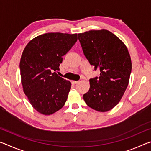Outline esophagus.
I'll return each mask as SVG.
<instances>
[{"label":"esophagus","instance_id":"esophagus-1","mask_svg":"<svg viewBox=\"0 0 151 151\" xmlns=\"http://www.w3.org/2000/svg\"><path fill=\"white\" fill-rule=\"evenodd\" d=\"M79 81H71V83H72V84L73 85H75V84H76V83H78Z\"/></svg>","mask_w":151,"mask_h":151}]
</instances>
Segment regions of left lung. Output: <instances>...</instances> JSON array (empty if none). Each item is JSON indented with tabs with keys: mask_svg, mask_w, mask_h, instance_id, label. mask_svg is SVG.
Masks as SVG:
<instances>
[{
	"mask_svg": "<svg viewBox=\"0 0 151 151\" xmlns=\"http://www.w3.org/2000/svg\"><path fill=\"white\" fill-rule=\"evenodd\" d=\"M78 38L85 57L100 76L89 80L90 88L83 95L86 104L95 111L106 112L121 101L129 85L132 69L126 46L107 30L79 33Z\"/></svg>",
	"mask_w": 151,
	"mask_h": 151,
	"instance_id": "8db88e82",
	"label": "left lung"
}]
</instances>
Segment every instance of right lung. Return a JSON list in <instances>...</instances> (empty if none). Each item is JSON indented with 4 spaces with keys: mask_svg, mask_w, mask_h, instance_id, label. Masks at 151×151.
Masks as SVG:
<instances>
[{
    "mask_svg": "<svg viewBox=\"0 0 151 151\" xmlns=\"http://www.w3.org/2000/svg\"><path fill=\"white\" fill-rule=\"evenodd\" d=\"M77 39V34L45 33L24 48L20 62L21 83L30 103L40 113L50 115L65 105L71 83L55 71Z\"/></svg>",
    "mask_w": 151,
    "mask_h": 151,
    "instance_id": "add662e5",
    "label": "right lung"
}]
</instances>
